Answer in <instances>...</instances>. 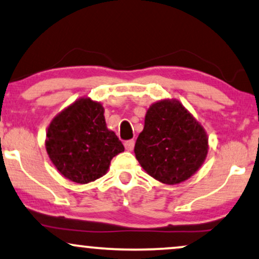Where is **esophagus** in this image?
<instances>
[{
  "mask_svg": "<svg viewBox=\"0 0 259 259\" xmlns=\"http://www.w3.org/2000/svg\"><path fill=\"white\" fill-rule=\"evenodd\" d=\"M125 147H126L127 151H132L134 149V140L133 139L126 140V142H125Z\"/></svg>",
  "mask_w": 259,
  "mask_h": 259,
  "instance_id": "34e87169",
  "label": "esophagus"
}]
</instances>
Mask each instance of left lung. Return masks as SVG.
<instances>
[{
	"label": "left lung",
	"mask_w": 259,
	"mask_h": 259,
	"mask_svg": "<svg viewBox=\"0 0 259 259\" xmlns=\"http://www.w3.org/2000/svg\"><path fill=\"white\" fill-rule=\"evenodd\" d=\"M208 139L202 126L177 101H159L147 110L134 153L150 176L177 184L193 176L206 159Z\"/></svg>",
	"instance_id": "left-lung-1"
}]
</instances>
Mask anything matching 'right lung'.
<instances>
[{
	"mask_svg": "<svg viewBox=\"0 0 259 259\" xmlns=\"http://www.w3.org/2000/svg\"><path fill=\"white\" fill-rule=\"evenodd\" d=\"M103 107L80 99L52 120L48 130L50 159L72 182L85 184L100 179L110 160L125 150L115 133L107 128Z\"/></svg>",
	"mask_w": 259,
	"mask_h": 259,
	"instance_id": "1",
	"label": "right lung"
}]
</instances>
